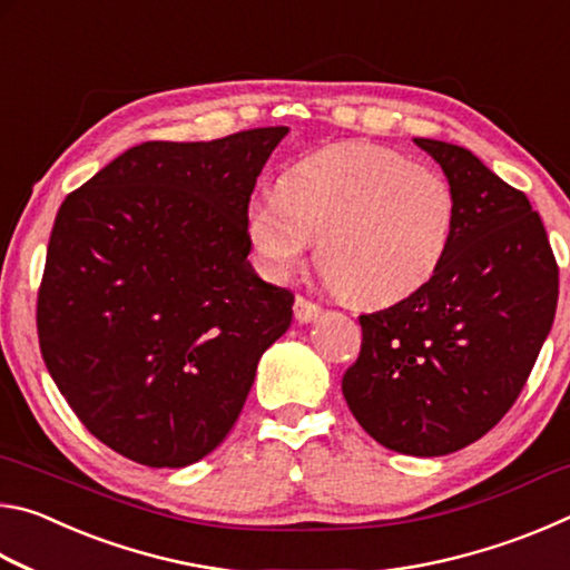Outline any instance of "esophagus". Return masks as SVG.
Here are the masks:
<instances>
[{
  "label": "esophagus",
  "instance_id": "obj_1",
  "mask_svg": "<svg viewBox=\"0 0 570 570\" xmlns=\"http://www.w3.org/2000/svg\"><path fill=\"white\" fill-rule=\"evenodd\" d=\"M320 314H322V306L312 304V302H308V298H304V296H296V302H294V316H296L298 324L314 322Z\"/></svg>",
  "mask_w": 570,
  "mask_h": 570
}]
</instances>
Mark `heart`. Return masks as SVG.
<instances>
[{
    "mask_svg": "<svg viewBox=\"0 0 570 570\" xmlns=\"http://www.w3.org/2000/svg\"><path fill=\"white\" fill-rule=\"evenodd\" d=\"M455 224V193L440 170L350 140L294 163L278 193L248 206L246 234L272 278L294 276L320 244V268L336 294L390 306L432 282Z\"/></svg>",
    "mask_w": 570,
    "mask_h": 570,
    "instance_id": "heart-1",
    "label": "heart"
}]
</instances>
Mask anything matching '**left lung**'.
<instances>
[{
  "label": "left lung",
  "mask_w": 570,
  "mask_h": 570,
  "mask_svg": "<svg viewBox=\"0 0 570 570\" xmlns=\"http://www.w3.org/2000/svg\"><path fill=\"white\" fill-rule=\"evenodd\" d=\"M455 193L458 224L428 286L360 316L342 380L366 435L402 455L468 448L513 407L553 326L558 266L543 220L468 148L414 138Z\"/></svg>",
  "instance_id": "obj_1"
}]
</instances>
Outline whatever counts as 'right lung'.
I'll list each match as a JSON object with an SVG mask.
<instances>
[{
	"label": "right lung",
	"mask_w": 570,
	"mask_h": 570,
	"mask_svg": "<svg viewBox=\"0 0 570 570\" xmlns=\"http://www.w3.org/2000/svg\"><path fill=\"white\" fill-rule=\"evenodd\" d=\"M286 125L125 150L65 198L37 332L47 370L105 445L186 468L234 428L294 294L248 262V200Z\"/></svg>",
	"instance_id": "1"
}]
</instances>
